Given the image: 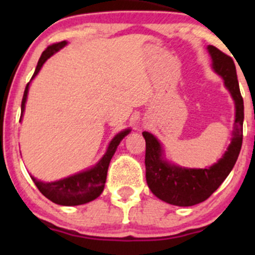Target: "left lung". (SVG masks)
Returning <instances> with one entry per match:
<instances>
[{
	"mask_svg": "<svg viewBox=\"0 0 255 255\" xmlns=\"http://www.w3.org/2000/svg\"><path fill=\"white\" fill-rule=\"evenodd\" d=\"M207 49L213 69L223 78L236 107L233 140L223 158L209 169H183L170 165L163 160L162 148L156 137L148 131H142L146 141L145 165L148 187L160 200L176 206H193L211 197L233 170L244 139V98L240 92L235 63L229 55L216 46L209 45Z\"/></svg>",
	"mask_w": 255,
	"mask_h": 255,
	"instance_id": "1",
	"label": "left lung"
}]
</instances>
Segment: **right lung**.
<instances>
[{"mask_svg":"<svg viewBox=\"0 0 255 255\" xmlns=\"http://www.w3.org/2000/svg\"><path fill=\"white\" fill-rule=\"evenodd\" d=\"M67 44L66 40L63 42L54 43L51 45H49L45 50L43 51L42 56H40L38 64L36 67V71H34L32 79L37 75V73L40 71L42 66L51 56L54 52L60 50L62 46ZM28 83L26 85V89L24 92V97L21 101V116L22 113L25 110V103L26 98H27V92H28ZM130 129H126L121 133H119L118 135L111 140L109 147H108L107 153L104 154V157L97 163V165L93 166L90 170L79 172V174L73 175L63 180L56 181V182H40L37 178L32 177L34 184L37 186V188L39 189V192L42 193L45 198H48L49 200H51L52 203L63 205V206H75V205H83L90 201L95 200L96 198H98L99 195L103 192L105 181H107V174H108V168H109V163L113 158L114 153H115L116 148L124 137L129 133Z\"/></svg>","mask_w":255,"mask_h":255,"instance_id":"obj_1","label":"right lung"}]
</instances>
